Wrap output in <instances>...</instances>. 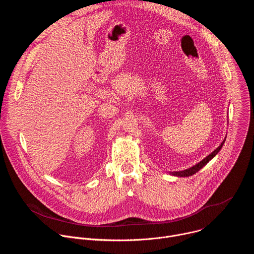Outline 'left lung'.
Masks as SVG:
<instances>
[{
  "mask_svg": "<svg viewBox=\"0 0 254 254\" xmlns=\"http://www.w3.org/2000/svg\"><path fill=\"white\" fill-rule=\"evenodd\" d=\"M224 141H225V139L223 140V142L220 144V146L217 148L213 153H211L209 156H207L205 159H203L200 163H198L197 165H195V166H193L192 168H190V169H187V170H184V171H180V172H172V175H174V176H178V177H189V176H192V175H194L195 173H197L200 169H202L205 165H207V163L211 160V159H213L217 154L219 153V151L221 150V148H222V146H223V143H224Z\"/></svg>",
  "mask_w": 254,
  "mask_h": 254,
  "instance_id": "left-lung-1",
  "label": "left lung"
}]
</instances>
